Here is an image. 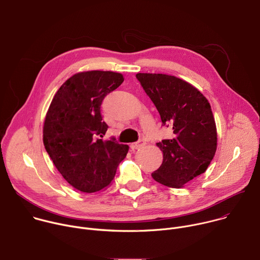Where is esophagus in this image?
Listing matches in <instances>:
<instances>
[{
    "label": "esophagus",
    "mask_w": 260,
    "mask_h": 260,
    "mask_svg": "<svg viewBox=\"0 0 260 260\" xmlns=\"http://www.w3.org/2000/svg\"><path fill=\"white\" fill-rule=\"evenodd\" d=\"M144 145H145L144 140H140V141H138V142H136V143H132V144H131V148H132L133 150H135V149H139V148L143 147Z\"/></svg>",
    "instance_id": "esophagus-1"
}]
</instances>
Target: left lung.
<instances>
[{
  "label": "left lung",
  "mask_w": 260,
  "mask_h": 260,
  "mask_svg": "<svg viewBox=\"0 0 260 260\" xmlns=\"http://www.w3.org/2000/svg\"><path fill=\"white\" fill-rule=\"evenodd\" d=\"M145 92L155 105L162 125L173 127L174 138L156 146L161 166L152 178L172 188H181L206 172L217 149V129L211 106L193 85L166 74L138 73Z\"/></svg>",
  "instance_id": "1"
}]
</instances>
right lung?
Listing matches in <instances>:
<instances>
[{"label": "right lung", "mask_w": 260, "mask_h": 260, "mask_svg": "<svg viewBox=\"0 0 260 260\" xmlns=\"http://www.w3.org/2000/svg\"><path fill=\"white\" fill-rule=\"evenodd\" d=\"M124 78L111 71H86L70 77L54 94L43 126L45 149L74 188L98 192L111 184L128 146L103 141L108 125L101 105Z\"/></svg>", "instance_id": "right-lung-1"}]
</instances>
